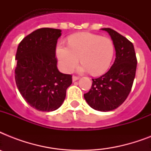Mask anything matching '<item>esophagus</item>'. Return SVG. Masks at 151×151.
Instances as JSON below:
<instances>
[{"mask_svg": "<svg viewBox=\"0 0 151 151\" xmlns=\"http://www.w3.org/2000/svg\"><path fill=\"white\" fill-rule=\"evenodd\" d=\"M72 79H73V81H78L79 79V77H78V76H73Z\"/></svg>", "mask_w": 151, "mask_h": 151, "instance_id": "34e87169", "label": "esophagus"}]
</instances>
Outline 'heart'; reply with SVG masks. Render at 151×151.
<instances>
[{
    "label": "heart",
    "mask_w": 151,
    "mask_h": 151,
    "mask_svg": "<svg viewBox=\"0 0 151 151\" xmlns=\"http://www.w3.org/2000/svg\"><path fill=\"white\" fill-rule=\"evenodd\" d=\"M115 52L114 44L108 37L91 33H78L68 39V45L59 44L56 56L59 67L69 73L78 64L80 71H89L92 75H100L110 67Z\"/></svg>",
    "instance_id": "heart-1"
}]
</instances>
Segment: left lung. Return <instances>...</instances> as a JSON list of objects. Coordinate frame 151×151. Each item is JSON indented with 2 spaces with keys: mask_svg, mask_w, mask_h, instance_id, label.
Returning <instances> with one entry per match:
<instances>
[{
  "mask_svg": "<svg viewBox=\"0 0 151 151\" xmlns=\"http://www.w3.org/2000/svg\"><path fill=\"white\" fill-rule=\"evenodd\" d=\"M102 29L108 32L111 37L116 58L106 73L92 79V87L88 92L84 94V97L92 108L106 112L120 106L131 92L137 59L131 41L110 28Z\"/></svg>",
  "mask_w": 151,
  "mask_h": 151,
  "instance_id": "left-lung-1",
  "label": "left lung"
}]
</instances>
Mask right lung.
<instances>
[{
  "label": "right lung",
  "instance_id": "obj_1",
  "mask_svg": "<svg viewBox=\"0 0 151 151\" xmlns=\"http://www.w3.org/2000/svg\"><path fill=\"white\" fill-rule=\"evenodd\" d=\"M61 29L41 28L25 37L18 46L15 79L20 94L39 111H53L63 104L72 75L60 73L55 57Z\"/></svg>",
  "mask_w": 151,
  "mask_h": 151
}]
</instances>
